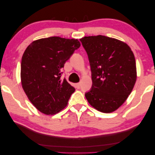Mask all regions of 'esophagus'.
I'll return each instance as SVG.
<instances>
[{"instance_id": "1", "label": "esophagus", "mask_w": 155, "mask_h": 155, "mask_svg": "<svg viewBox=\"0 0 155 155\" xmlns=\"http://www.w3.org/2000/svg\"><path fill=\"white\" fill-rule=\"evenodd\" d=\"M80 85H81V83H77L76 84V87H77L78 88H80Z\"/></svg>"}]
</instances>
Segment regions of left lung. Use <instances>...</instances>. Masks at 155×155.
Here are the masks:
<instances>
[{
  "mask_svg": "<svg viewBox=\"0 0 155 155\" xmlns=\"http://www.w3.org/2000/svg\"><path fill=\"white\" fill-rule=\"evenodd\" d=\"M80 40L88 54L92 73V88L85 97L98 111L114 112L125 102L135 84L133 51L126 42L104 35Z\"/></svg>",
  "mask_w": 155,
  "mask_h": 155,
  "instance_id": "left-lung-1",
  "label": "left lung"
}]
</instances>
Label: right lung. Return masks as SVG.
I'll return each instance as SVG.
<instances>
[{
    "label": "right lung",
    "mask_w": 155,
    "mask_h": 155,
    "mask_svg": "<svg viewBox=\"0 0 155 155\" xmlns=\"http://www.w3.org/2000/svg\"><path fill=\"white\" fill-rule=\"evenodd\" d=\"M80 46L77 39L53 36L33 41L22 57L20 79L25 94L40 112L55 115L68 104L73 88L61 69Z\"/></svg>",
    "instance_id": "add662e5"
}]
</instances>
